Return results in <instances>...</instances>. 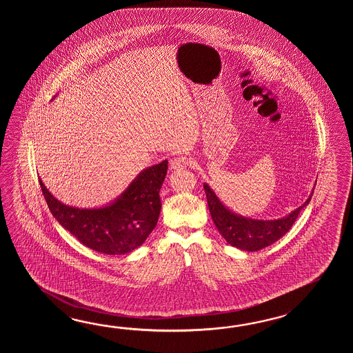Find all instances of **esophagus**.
I'll use <instances>...</instances> for the list:
<instances>
[{
    "label": "esophagus",
    "instance_id": "obj_1",
    "mask_svg": "<svg viewBox=\"0 0 353 353\" xmlns=\"http://www.w3.org/2000/svg\"><path fill=\"white\" fill-rule=\"evenodd\" d=\"M188 158L185 157H176L170 161V169L172 170H180V169H184L188 166Z\"/></svg>",
    "mask_w": 353,
    "mask_h": 353
}]
</instances>
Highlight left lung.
Segmentation results:
<instances>
[{"label":"left lung","mask_w":353,"mask_h":353,"mask_svg":"<svg viewBox=\"0 0 353 353\" xmlns=\"http://www.w3.org/2000/svg\"><path fill=\"white\" fill-rule=\"evenodd\" d=\"M203 187L207 195L210 216L222 237L233 248H240L248 252L263 250L280 240L292 228L294 222L299 216L300 210L307 207L314 192L313 187L312 193L304 204L290 212L288 216L268 221L243 217L234 213L221 202L214 190L207 183H204Z\"/></svg>","instance_id":"left-lung-1"}]
</instances>
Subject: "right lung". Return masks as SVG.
Instances as JSON below:
<instances>
[{
	"label": "right lung",
	"mask_w": 353,
	"mask_h": 353,
	"mask_svg": "<svg viewBox=\"0 0 353 353\" xmlns=\"http://www.w3.org/2000/svg\"><path fill=\"white\" fill-rule=\"evenodd\" d=\"M166 170L168 160L143 169L112 202L97 208L64 204L39 181L54 217L77 240L101 254L125 255L141 246L157 227Z\"/></svg>",
	"instance_id": "add662e5"
}]
</instances>
